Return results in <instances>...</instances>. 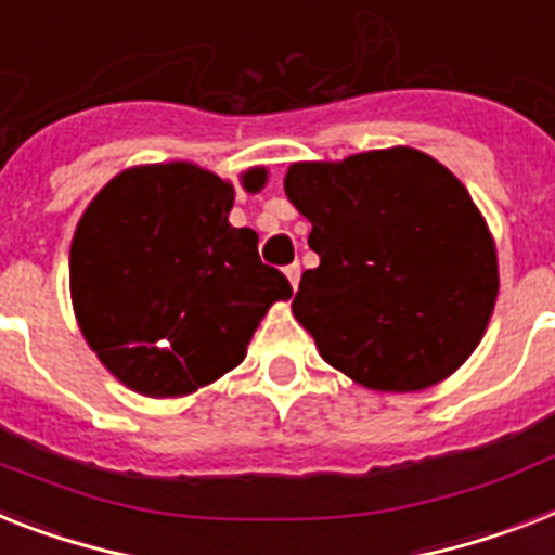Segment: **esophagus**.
Instances as JSON below:
<instances>
[{
	"mask_svg": "<svg viewBox=\"0 0 555 555\" xmlns=\"http://www.w3.org/2000/svg\"><path fill=\"white\" fill-rule=\"evenodd\" d=\"M285 276H287V282H291L293 291H296V287H299V276H301L299 264H291V268H285Z\"/></svg>",
	"mask_w": 555,
	"mask_h": 555,
	"instance_id": "obj_1",
	"label": "esophagus"
}]
</instances>
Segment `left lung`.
I'll list each match as a JSON object with an SVG mask.
<instances>
[{"label": "left lung", "instance_id": "8db88e82", "mask_svg": "<svg viewBox=\"0 0 555 555\" xmlns=\"http://www.w3.org/2000/svg\"><path fill=\"white\" fill-rule=\"evenodd\" d=\"M285 193L313 231L293 317L356 385L413 393L467 362L499 296L496 242L470 193L416 147L293 162Z\"/></svg>", "mask_w": 555, "mask_h": 555}]
</instances>
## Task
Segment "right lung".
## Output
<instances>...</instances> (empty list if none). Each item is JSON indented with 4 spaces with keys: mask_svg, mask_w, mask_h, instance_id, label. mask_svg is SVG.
Returning a JSON list of instances; mask_svg holds the SVG:
<instances>
[{
    "mask_svg": "<svg viewBox=\"0 0 555 555\" xmlns=\"http://www.w3.org/2000/svg\"><path fill=\"white\" fill-rule=\"evenodd\" d=\"M259 193L268 170L242 173ZM236 188L193 165L116 173L85 207L70 242V299L85 341L130 390L176 399L233 371L291 282L233 228Z\"/></svg>",
    "mask_w": 555,
    "mask_h": 555,
    "instance_id": "add662e5",
    "label": "right lung"
}]
</instances>
